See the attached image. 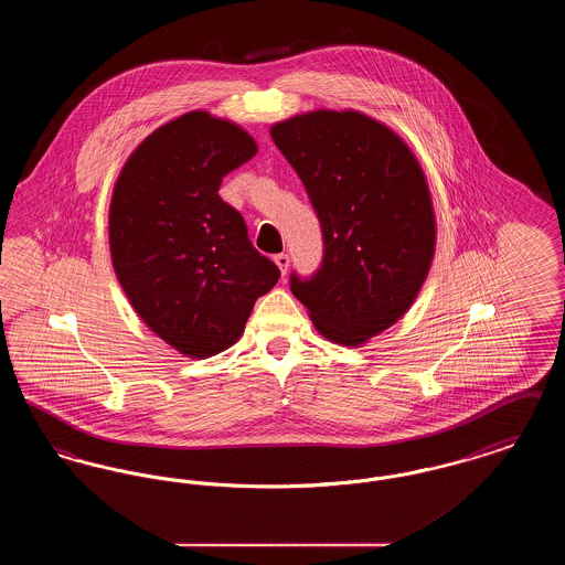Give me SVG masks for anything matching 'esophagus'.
Segmentation results:
<instances>
[{"mask_svg":"<svg viewBox=\"0 0 565 565\" xmlns=\"http://www.w3.org/2000/svg\"><path fill=\"white\" fill-rule=\"evenodd\" d=\"M273 263L279 267L281 275H286L288 267H290V256L288 254H277V256H273Z\"/></svg>","mask_w":565,"mask_h":565,"instance_id":"34e87169","label":"esophagus"}]
</instances>
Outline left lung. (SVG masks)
Returning a JSON list of instances; mask_svg holds the SVG:
<instances>
[{
  "label": "left lung",
  "instance_id": "obj_1",
  "mask_svg": "<svg viewBox=\"0 0 565 565\" xmlns=\"http://www.w3.org/2000/svg\"><path fill=\"white\" fill-rule=\"evenodd\" d=\"M322 224V267L290 277L316 330L358 348L415 302L436 247L426 173L398 135L355 109H313L275 122Z\"/></svg>",
  "mask_w": 565,
  "mask_h": 565
}]
</instances>
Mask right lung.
Segmentation results:
<instances>
[{"label":"right lung","mask_w":565,"mask_h":565,"mask_svg":"<svg viewBox=\"0 0 565 565\" xmlns=\"http://www.w3.org/2000/svg\"><path fill=\"white\" fill-rule=\"evenodd\" d=\"M258 152L239 125L194 109L148 135L116 178L109 254L135 313L167 345L210 358L235 345L279 269L247 239L222 178Z\"/></svg>","instance_id":"right-lung-1"}]
</instances>
